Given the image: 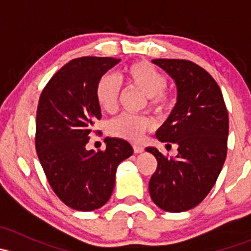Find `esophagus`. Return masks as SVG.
<instances>
[{"mask_svg": "<svg viewBox=\"0 0 251 251\" xmlns=\"http://www.w3.org/2000/svg\"><path fill=\"white\" fill-rule=\"evenodd\" d=\"M133 148V151H135V153H142V151H144V148L142 146H138V144H135V146L132 147Z\"/></svg>", "mask_w": 251, "mask_h": 251, "instance_id": "1", "label": "esophagus"}]
</instances>
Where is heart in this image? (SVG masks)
<instances>
[{
  "label": "heart",
  "instance_id": "1",
  "mask_svg": "<svg viewBox=\"0 0 251 251\" xmlns=\"http://www.w3.org/2000/svg\"><path fill=\"white\" fill-rule=\"evenodd\" d=\"M121 77L133 90L147 96V107L158 115L169 113L173 108V96L165 91L166 77L151 63L135 62L124 68ZM120 97V85L110 75L100 77L96 86V100L103 111L115 113ZM153 128V121L148 116H135L123 114L108 125V132L113 137L132 143L142 141L144 133Z\"/></svg>",
  "mask_w": 251,
  "mask_h": 251
}]
</instances>
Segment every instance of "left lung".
<instances>
[{
	"label": "left lung",
	"mask_w": 251,
	"mask_h": 251,
	"mask_svg": "<svg viewBox=\"0 0 251 251\" xmlns=\"http://www.w3.org/2000/svg\"><path fill=\"white\" fill-rule=\"evenodd\" d=\"M177 85V103L156 132L176 158L147 148L158 161L149 181L151 201L170 212L187 211L204 201L214 187L227 155L228 113L214 77L186 59H154Z\"/></svg>",
	"instance_id": "left-lung-1"
}]
</instances>
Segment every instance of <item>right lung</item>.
Instances as JSON below:
<instances>
[{
  "label": "right lung",
  "mask_w": 251,
  "mask_h": 251,
  "mask_svg": "<svg viewBox=\"0 0 251 251\" xmlns=\"http://www.w3.org/2000/svg\"><path fill=\"white\" fill-rule=\"evenodd\" d=\"M119 62L111 57L70 60L50 77L40 96L37 156L55 196L78 211L100 209L109 201L116 168L133 153L131 144L120 138H105L104 151L86 149L96 120L102 118L96 86Z\"/></svg>",
  "instance_id": "right-lung-1"
}]
</instances>
